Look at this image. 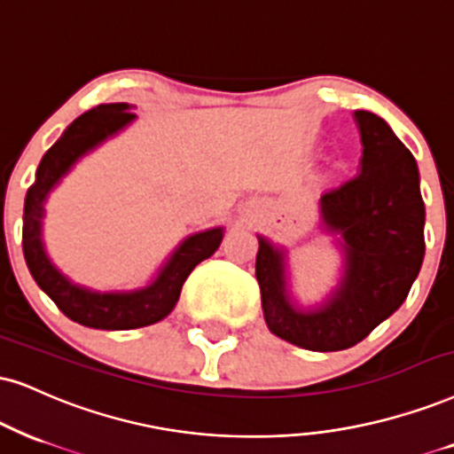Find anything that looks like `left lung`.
<instances>
[{"mask_svg":"<svg viewBox=\"0 0 454 454\" xmlns=\"http://www.w3.org/2000/svg\"><path fill=\"white\" fill-rule=\"evenodd\" d=\"M363 140L358 176L318 200V222L341 254L331 294L303 308L291 297L289 257L257 234L255 277L268 329L312 352L363 341L403 306L426 255V205L417 160L375 113L356 111Z\"/></svg>","mask_w":454,"mask_h":454,"instance_id":"1","label":"left lung"}]
</instances>
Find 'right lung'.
Returning a JSON list of instances; mask_svg holds the SVG:
<instances>
[{
    "instance_id": "add662e5",
    "label": "right lung",
    "mask_w": 454,
    "mask_h": 454,
    "mask_svg": "<svg viewBox=\"0 0 454 454\" xmlns=\"http://www.w3.org/2000/svg\"><path fill=\"white\" fill-rule=\"evenodd\" d=\"M128 102L100 105L83 113L65 129L54 146L43 154L35 174V184L28 188L22 215V251L28 272L43 294L74 323L105 331H128L163 320L180 300V291L194 266L215 254L222 243L223 228L194 232L171 251L146 286L131 291H96L73 283L50 260L43 243L45 200L73 165L98 148L108 137L134 121Z\"/></svg>"
}]
</instances>
